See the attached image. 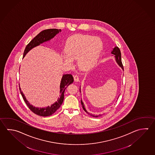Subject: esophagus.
Returning a JSON list of instances; mask_svg holds the SVG:
<instances>
[{
  "label": "esophagus",
  "mask_w": 155,
  "mask_h": 155,
  "mask_svg": "<svg viewBox=\"0 0 155 155\" xmlns=\"http://www.w3.org/2000/svg\"><path fill=\"white\" fill-rule=\"evenodd\" d=\"M74 81H75L78 82L79 81V76L77 75H75L74 76Z\"/></svg>",
  "instance_id": "esophagus-1"
}]
</instances>
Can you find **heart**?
I'll return each mask as SVG.
<instances>
[{
    "mask_svg": "<svg viewBox=\"0 0 155 155\" xmlns=\"http://www.w3.org/2000/svg\"><path fill=\"white\" fill-rule=\"evenodd\" d=\"M103 48L101 40L86 34H75L69 37L65 43L63 56L65 62L69 64L72 59H78L79 67L87 70L95 64Z\"/></svg>",
    "mask_w": 155,
    "mask_h": 155,
    "instance_id": "1",
    "label": "heart"
}]
</instances>
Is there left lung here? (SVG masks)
I'll return each mask as SVG.
<instances>
[{
	"label": "left lung",
	"mask_w": 155,
	"mask_h": 155,
	"mask_svg": "<svg viewBox=\"0 0 155 155\" xmlns=\"http://www.w3.org/2000/svg\"><path fill=\"white\" fill-rule=\"evenodd\" d=\"M111 54H113L114 55H115L116 62L118 63V64L120 65V67H121L122 68V69H124V66H123L122 63V61H121V54L120 48H119L118 47L116 46L115 48L113 49V51L111 52ZM80 92H81V91H80ZM81 103L82 107H83V109L84 110V111H85L86 113L88 114H90V113H88L87 111V110H86V109H85V107H84V103L82 102L81 100ZM90 115H91L92 116H93V117H95V116L93 115H92V114H90ZM100 116L101 115H98V116ZM96 117H98V116H96Z\"/></svg>",
	"instance_id": "8db88e82"
}]
</instances>
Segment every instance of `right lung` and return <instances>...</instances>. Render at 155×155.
I'll use <instances>...</instances> for the list:
<instances>
[{
	"label": "right lung",
	"instance_id": "add662e5",
	"mask_svg": "<svg viewBox=\"0 0 155 155\" xmlns=\"http://www.w3.org/2000/svg\"><path fill=\"white\" fill-rule=\"evenodd\" d=\"M61 31V29H48L41 31L36 37H34L28 45L26 46L23 53V56H25L28 51L31 50L32 48L39 45L41 43L50 40L52 38H53L57 34L59 33V31ZM73 77L71 74H64L62 77L60 84V97L58 99L57 101H56L52 105H51V106H48V107L44 108L34 107L33 105L29 104L25 98V96L23 94L21 90L20 87L19 88L20 93L22 96L23 99L24 101H25V104H27L29 109L31 110L33 113L37 114L38 115L45 117L52 115L59 109L64 100V93L65 88L67 87L68 85L73 83Z\"/></svg>",
	"mask_w": 155,
	"mask_h": 155
}]
</instances>
